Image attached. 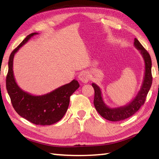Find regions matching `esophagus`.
Masks as SVG:
<instances>
[{
  "mask_svg": "<svg viewBox=\"0 0 159 159\" xmlns=\"http://www.w3.org/2000/svg\"><path fill=\"white\" fill-rule=\"evenodd\" d=\"M79 79L83 83H87L90 80V76L87 72L82 71L79 75Z\"/></svg>",
  "mask_w": 159,
  "mask_h": 159,
  "instance_id": "1",
  "label": "esophagus"
}]
</instances>
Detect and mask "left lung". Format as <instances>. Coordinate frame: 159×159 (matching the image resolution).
I'll use <instances>...</instances> for the list:
<instances>
[{"label":"left lung","mask_w":159,"mask_h":159,"mask_svg":"<svg viewBox=\"0 0 159 159\" xmlns=\"http://www.w3.org/2000/svg\"><path fill=\"white\" fill-rule=\"evenodd\" d=\"M134 46L139 50L144 59L145 69L140 90L133 100L126 105L116 107V108H110L104 103L102 99V91L99 86L95 83H92V86L95 90V98H94L93 103L95 109L102 117L111 121H120L125 120L135 114L144 104L147 95L152 84V60L149 54L137 39H134Z\"/></svg>","instance_id":"1"}]
</instances>
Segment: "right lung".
I'll use <instances>...</instances> for the list:
<instances>
[{"label":"right lung","instance_id":"add662e5","mask_svg":"<svg viewBox=\"0 0 159 159\" xmlns=\"http://www.w3.org/2000/svg\"><path fill=\"white\" fill-rule=\"evenodd\" d=\"M38 33H32L10 54L8 72L6 77V88L16 112L36 125H49L60 120L69 105L70 97L79 88L76 80L43 95H33L25 92L16 83L13 73V59L15 53L31 38Z\"/></svg>","mask_w":159,"mask_h":159}]
</instances>
